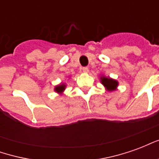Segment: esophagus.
<instances>
[{
	"label": "esophagus",
	"instance_id": "esophagus-1",
	"mask_svg": "<svg viewBox=\"0 0 159 159\" xmlns=\"http://www.w3.org/2000/svg\"><path fill=\"white\" fill-rule=\"evenodd\" d=\"M82 70H83V72L88 73L89 71V69L88 67H83V68H82Z\"/></svg>",
	"mask_w": 159,
	"mask_h": 159
}]
</instances>
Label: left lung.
Here are the masks:
<instances>
[{
	"instance_id": "obj_1",
	"label": "left lung",
	"mask_w": 159,
	"mask_h": 159,
	"mask_svg": "<svg viewBox=\"0 0 159 159\" xmlns=\"http://www.w3.org/2000/svg\"><path fill=\"white\" fill-rule=\"evenodd\" d=\"M100 83L103 85L106 89L109 92L111 91H116L117 89V87H118V82L117 80L111 78L110 76H106L104 75H101L100 77Z\"/></svg>"
}]
</instances>
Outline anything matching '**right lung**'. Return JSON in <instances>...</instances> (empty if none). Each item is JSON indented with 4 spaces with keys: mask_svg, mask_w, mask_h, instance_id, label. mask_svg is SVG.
<instances>
[{
    "mask_svg": "<svg viewBox=\"0 0 159 159\" xmlns=\"http://www.w3.org/2000/svg\"><path fill=\"white\" fill-rule=\"evenodd\" d=\"M66 83H61L54 87V91H55L57 93H59V94H60V95H62L63 93H64V91L66 90Z\"/></svg>",
    "mask_w": 159,
    "mask_h": 159,
    "instance_id": "right-lung-1",
    "label": "right lung"
}]
</instances>
